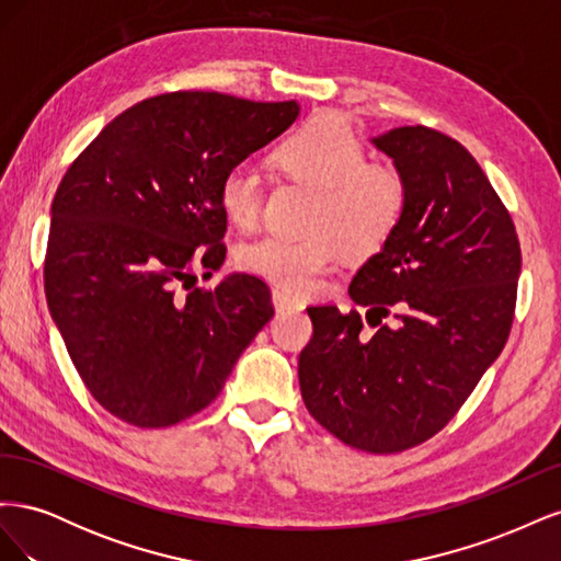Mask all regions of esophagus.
<instances>
[{
  "mask_svg": "<svg viewBox=\"0 0 561 561\" xmlns=\"http://www.w3.org/2000/svg\"><path fill=\"white\" fill-rule=\"evenodd\" d=\"M271 301H274L276 311H301L304 309V301L287 290H283V287H274V290H271Z\"/></svg>",
  "mask_w": 561,
  "mask_h": 561,
  "instance_id": "obj_1",
  "label": "esophagus"
}]
</instances>
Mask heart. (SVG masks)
<instances>
[{
  "label": "heart",
  "instance_id": "heart-1",
  "mask_svg": "<svg viewBox=\"0 0 561 561\" xmlns=\"http://www.w3.org/2000/svg\"><path fill=\"white\" fill-rule=\"evenodd\" d=\"M367 149L342 116L322 112L276 149L285 175L318 186L307 239L262 236L245 243L239 264L290 290H309L342 262L379 252L407 213V182L398 168L365 161ZM219 206L239 229H254L264 210V178L250 161L233 163L219 182Z\"/></svg>",
  "mask_w": 561,
  "mask_h": 561
}]
</instances>
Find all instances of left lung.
Wrapping results in <instances>:
<instances>
[{"label": "left lung", "mask_w": 561, "mask_h": 561, "mask_svg": "<svg viewBox=\"0 0 561 561\" xmlns=\"http://www.w3.org/2000/svg\"><path fill=\"white\" fill-rule=\"evenodd\" d=\"M407 182V213L348 295L358 311L309 307L299 355L311 416L344 445L396 454L443 431L494 363L513 328L522 252L513 217L449 135L393 128L371 140ZM394 316L390 327L380 318Z\"/></svg>", "instance_id": "1"}]
</instances>
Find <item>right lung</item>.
<instances>
[{
	"label": "right lung",
	"mask_w": 561,
	"mask_h": 561,
	"mask_svg": "<svg viewBox=\"0 0 561 561\" xmlns=\"http://www.w3.org/2000/svg\"><path fill=\"white\" fill-rule=\"evenodd\" d=\"M295 100L225 93L147 98L67 168L50 206L48 311L91 396L138 428H165L219 396L274 316L264 280L222 266L219 182L290 126Z\"/></svg>",
	"instance_id": "add662e5"
}]
</instances>
